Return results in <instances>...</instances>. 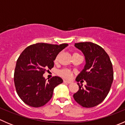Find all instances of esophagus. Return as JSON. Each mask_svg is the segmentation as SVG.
Here are the masks:
<instances>
[{
    "mask_svg": "<svg viewBox=\"0 0 125 125\" xmlns=\"http://www.w3.org/2000/svg\"><path fill=\"white\" fill-rule=\"evenodd\" d=\"M63 82H64V83H68V84H70V83H72V82H71V81H69V80H63Z\"/></svg>",
    "mask_w": 125,
    "mask_h": 125,
    "instance_id": "esophagus-1",
    "label": "esophagus"
}]
</instances>
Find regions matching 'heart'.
<instances>
[{"instance_id":"obj_1","label":"heart","mask_w":125,"mask_h":125,"mask_svg":"<svg viewBox=\"0 0 125 125\" xmlns=\"http://www.w3.org/2000/svg\"><path fill=\"white\" fill-rule=\"evenodd\" d=\"M75 54H77V53L73 54V55ZM58 58H59V55H57L55 57L54 59V62H57ZM57 74H59L60 76L62 77L63 78H65V79H70V78L71 77L72 75H73V73L71 72V71H70V70L66 68H63L62 69V70H59L57 72Z\"/></svg>"}]
</instances>
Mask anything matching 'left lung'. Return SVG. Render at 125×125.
Masks as SVG:
<instances>
[{
  "label": "left lung",
  "mask_w": 125,
  "mask_h": 125,
  "mask_svg": "<svg viewBox=\"0 0 125 125\" xmlns=\"http://www.w3.org/2000/svg\"><path fill=\"white\" fill-rule=\"evenodd\" d=\"M75 46L82 51L86 60L85 68L75 80H85L86 85L77 83L79 89L73 97L82 106L93 108L102 103L110 91L114 79L113 64L108 54L97 44L80 42Z\"/></svg>",
  "instance_id": "obj_1"
}]
</instances>
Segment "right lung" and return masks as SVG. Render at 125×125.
Wrapping results in <instances>:
<instances>
[{
    "label": "right lung",
    "mask_w": 125,
    "mask_h": 125,
    "mask_svg": "<svg viewBox=\"0 0 125 125\" xmlns=\"http://www.w3.org/2000/svg\"><path fill=\"white\" fill-rule=\"evenodd\" d=\"M68 44L37 43L23 50L16 62L14 81L17 94L24 103L39 108L50 100L55 86L63 82L58 76L46 81L43 74L52 69L55 57Z\"/></svg>",
    "instance_id": "obj_1"
}]
</instances>
